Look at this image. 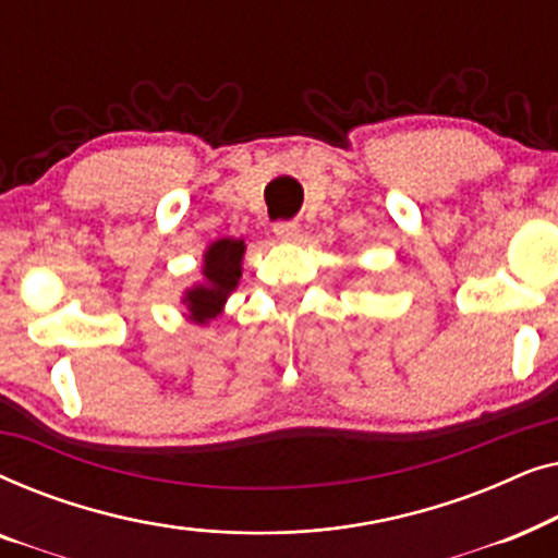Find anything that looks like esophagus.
Here are the masks:
<instances>
[{
    "label": "esophagus",
    "instance_id": "esophagus-1",
    "mask_svg": "<svg viewBox=\"0 0 558 558\" xmlns=\"http://www.w3.org/2000/svg\"><path fill=\"white\" fill-rule=\"evenodd\" d=\"M274 233H277L281 241H294L296 235H300V223H296V220H279V223H274Z\"/></svg>",
    "mask_w": 558,
    "mask_h": 558
}]
</instances>
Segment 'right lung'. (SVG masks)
I'll use <instances>...</instances> for the list:
<instances>
[{
    "label": "right lung",
    "instance_id": "1",
    "mask_svg": "<svg viewBox=\"0 0 558 558\" xmlns=\"http://www.w3.org/2000/svg\"><path fill=\"white\" fill-rule=\"evenodd\" d=\"M243 251H246V243L241 239H220L205 251L203 281L190 287L182 296L193 323L205 325L220 315L228 294L239 287Z\"/></svg>",
    "mask_w": 558,
    "mask_h": 558
}]
</instances>
